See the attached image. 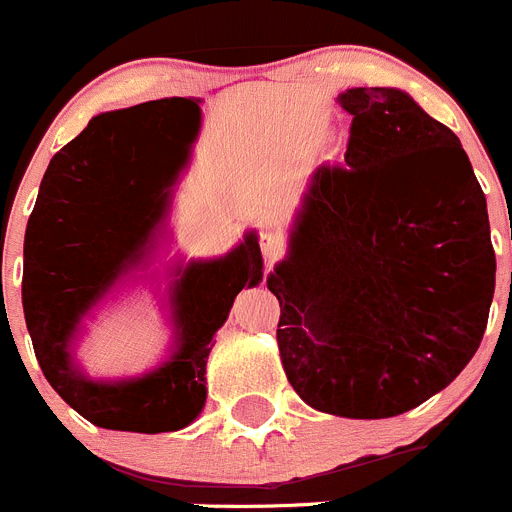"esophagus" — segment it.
Listing matches in <instances>:
<instances>
[{
	"instance_id": "obj_1",
	"label": "esophagus",
	"mask_w": 512,
	"mask_h": 512,
	"mask_svg": "<svg viewBox=\"0 0 512 512\" xmlns=\"http://www.w3.org/2000/svg\"><path fill=\"white\" fill-rule=\"evenodd\" d=\"M259 243H261V253H264V259L269 261V264H274V261L284 253V246H287L284 235L277 233V230H264Z\"/></svg>"
}]
</instances>
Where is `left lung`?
<instances>
[{
    "label": "left lung",
    "instance_id": "obj_1",
    "mask_svg": "<svg viewBox=\"0 0 512 512\" xmlns=\"http://www.w3.org/2000/svg\"><path fill=\"white\" fill-rule=\"evenodd\" d=\"M343 164L312 171L277 295L284 374L320 413L377 420L449 387L495 295L487 200L459 138L408 92L338 94Z\"/></svg>",
    "mask_w": 512,
    "mask_h": 512
}]
</instances>
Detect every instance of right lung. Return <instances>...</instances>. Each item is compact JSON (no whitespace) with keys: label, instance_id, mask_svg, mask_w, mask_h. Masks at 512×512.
Instances as JSON below:
<instances>
[{"label":"right lung","instance_id":"1","mask_svg":"<svg viewBox=\"0 0 512 512\" xmlns=\"http://www.w3.org/2000/svg\"><path fill=\"white\" fill-rule=\"evenodd\" d=\"M202 99L171 97L102 112L51 158L25 230L22 310L45 379L71 408L110 431L187 428L207 400V356L235 295L264 279L259 235L217 259L169 269V356L151 372L94 379L76 361L84 320L148 269L179 169L158 171V135L182 143V164L202 128Z\"/></svg>","mask_w":512,"mask_h":512}]
</instances>
